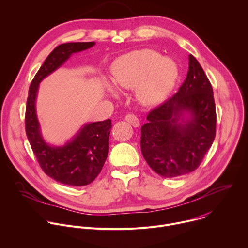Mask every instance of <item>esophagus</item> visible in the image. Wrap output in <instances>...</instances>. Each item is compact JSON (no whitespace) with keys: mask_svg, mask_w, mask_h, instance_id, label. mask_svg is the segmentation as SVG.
<instances>
[{"mask_svg":"<svg viewBox=\"0 0 248 248\" xmlns=\"http://www.w3.org/2000/svg\"><path fill=\"white\" fill-rule=\"evenodd\" d=\"M125 120L128 123H130L133 127H139L140 126V120L135 114H132V113L127 114L126 117H125Z\"/></svg>","mask_w":248,"mask_h":248,"instance_id":"34e87169","label":"esophagus"}]
</instances>
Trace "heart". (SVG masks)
I'll use <instances>...</instances> for the list:
<instances>
[{
  "instance_id": "b5f03b06",
  "label": "heart",
  "mask_w": 248,
  "mask_h": 248,
  "mask_svg": "<svg viewBox=\"0 0 248 248\" xmlns=\"http://www.w3.org/2000/svg\"><path fill=\"white\" fill-rule=\"evenodd\" d=\"M113 84L120 90L135 88L136 96L144 105L160 103L172 91L177 77L176 63L151 49L135 50L119 57L111 67ZM108 90L115 93L106 84Z\"/></svg>"
}]
</instances>
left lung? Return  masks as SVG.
Here are the masks:
<instances>
[{
	"instance_id": "left-lung-1",
	"label": "left lung",
	"mask_w": 248,
	"mask_h": 248,
	"mask_svg": "<svg viewBox=\"0 0 248 248\" xmlns=\"http://www.w3.org/2000/svg\"><path fill=\"white\" fill-rule=\"evenodd\" d=\"M142 126L141 149L151 169L163 177L195 170L216 136V106L211 82L189 55L187 77L172 97L154 108Z\"/></svg>"
}]
</instances>
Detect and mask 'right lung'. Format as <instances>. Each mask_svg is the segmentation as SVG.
<instances>
[{
	"label": "right lung",
	"mask_w": 248,
	"mask_h": 248,
	"mask_svg": "<svg viewBox=\"0 0 248 248\" xmlns=\"http://www.w3.org/2000/svg\"><path fill=\"white\" fill-rule=\"evenodd\" d=\"M94 44L70 42L55 48L33 78L26 101L25 132L39 166L49 177L66 185L85 186L99 174L109 151L111 120L85 124L64 146H52L41 134L35 106L37 92L42 79L60 68L72 54Z\"/></svg>",
	"instance_id": "right-lung-1"
}]
</instances>
